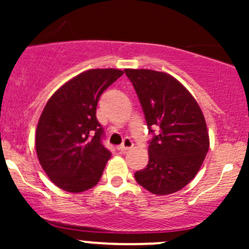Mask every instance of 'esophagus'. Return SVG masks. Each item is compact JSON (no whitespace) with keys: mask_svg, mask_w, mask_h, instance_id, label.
Masks as SVG:
<instances>
[{"mask_svg":"<svg viewBox=\"0 0 249 249\" xmlns=\"http://www.w3.org/2000/svg\"><path fill=\"white\" fill-rule=\"evenodd\" d=\"M134 147V142H132L131 140L129 139V137H125L124 139V142L122 143V144L118 147V149L120 150V152H126V150L131 149V148Z\"/></svg>","mask_w":249,"mask_h":249,"instance_id":"esophagus-1","label":"esophagus"}]
</instances>
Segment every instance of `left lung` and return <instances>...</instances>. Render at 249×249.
Instances as JSON below:
<instances>
[{"label":"left lung","instance_id":"8db88e82","mask_svg":"<svg viewBox=\"0 0 249 249\" xmlns=\"http://www.w3.org/2000/svg\"><path fill=\"white\" fill-rule=\"evenodd\" d=\"M131 80L150 132L149 161L135 173L148 192L167 195L196 176L210 148L207 126L196 100L176 78L153 70H124Z\"/></svg>","mask_w":249,"mask_h":249}]
</instances>
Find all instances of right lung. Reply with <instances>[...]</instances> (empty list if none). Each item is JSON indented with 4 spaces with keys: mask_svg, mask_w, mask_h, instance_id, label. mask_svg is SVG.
<instances>
[{
    "mask_svg": "<svg viewBox=\"0 0 249 249\" xmlns=\"http://www.w3.org/2000/svg\"><path fill=\"white\" fill-rule=\"evenodd\" d=\"M124 72L88 70L60 87L48 100L36 130L42 169L56 187L70 193L90 189L101 178L110 152L102 144L96 119L102 92Z\"/></svg>",
    "mask_w": 249,
    "mask_h": 249,
    "instance_id": "1",
    "label": "right lung"
}]
</instances>
